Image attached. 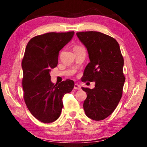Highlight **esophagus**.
Returning <instances> with one entry per match:
<instances>
[{
    "label": "esophagus",
    "mask_w": 147,
    "mask_h": 147,
    "mask_svg": "<svg viewBox=\"0 0 147 147\" xmlns=\"http://www.w3.org/2000/svg\"><path fill=\"white\" fill-rule=\"evenodd\" d=\"M74 89H76V90H80L81 89V86L78 84H75L74 86Z\"/></svg>",
    "instance_id": "34e87169"
}]
</instances>
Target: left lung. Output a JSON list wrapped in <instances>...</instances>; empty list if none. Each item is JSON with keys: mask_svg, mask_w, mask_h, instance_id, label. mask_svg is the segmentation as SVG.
I'll return each instance as SVG.
<instances>
[{"mask_svg": "<svg viewBox=\"0 0 147 147\" xmlns=\"http://www.w3.org/2000/svg\"><path fill=\"white\" fill-rule=\"evenodd\" d=\"M76 35L90 59L82 81L95 82L93 89L82 88L87 93L84 111L93 120H103L113 112L123 94L125 77L120 47L115 39L101 32H80Z\"/></svg>", "mask_w": 147, "mask_h": 147, "instance_id": "8db88e82", "label": "left lung"}]
</instances>
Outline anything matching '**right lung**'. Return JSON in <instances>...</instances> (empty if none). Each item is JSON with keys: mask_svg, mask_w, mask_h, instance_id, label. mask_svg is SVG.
Returning a JSON list of instances; mask_svg holds the SVG:
<instances>
[{"mask_svg": "<svg viewBox=\"0 0 147 147\" xmlns=\"http://www.w3.org/2000/svg\"><path fill=\"white\" fill-rule=\"evenodd\" d=\"M74 34L49 32L34 37L26 45L22 61L23 97L32 115L42 123H51L59 118L63 106L62 98L74 88L71 80L54 85L50 76L51 69L58 65L59 51Z\"/></svg>", "mask_w": 147, "mask_h": 147, "instance_id": "right-lung-1", "label": "right lung"}]
</instances>
